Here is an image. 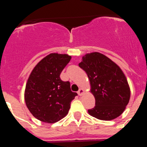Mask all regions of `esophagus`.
<instances>
[{"label": "esophagus", "mask_w": 147, "mask_h": 147, "mask_svg": "<svg viewBox=\"0 0 147 147\" xmlns=\"http://www.w3.org/2000/svg\"><path fill=\"white\" fill-rule=\"evenodd\" d=\"M84 91L83 89L80 88V89H79V90H78V92H77V93H78V95H79V96H82V95L84 94Z\"/></svg>", "instance_id": "34e87169"}]
</instances>
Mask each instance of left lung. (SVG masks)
I'll return each instance as SVG.
<instances>
[{
  "mask_svg": "<svg viewBox=\"0 0 147 147\" xmlns=\"http://www.w3.org/2000/svg\"><path fill=\"white\" fill-rule=\"evenodd\" d=\"M79 66L86 72L95 106L88 113L101 120L119 117L129 104L130 88L122 70L112 60L99 52L86 54Z\"/></svg>",
  "mask_w": 147,
  "mask_h": 147,
  "instance_id": "1",
  "label": "left lung"
}]
</instances>
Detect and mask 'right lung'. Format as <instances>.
<instances>
[{"instance_id":"1","label":"right lung","mask_w":147,"mask_h":147,"mask_svg":"<svg viewBox=\"0 0 147 147\" xmlns=\"http://www.w3.org/2000/svg\"><path fill=\"white\" fill-rule=\"evenodd\" d=\"M70 59L65 54H50L37 63L28 79L25 104L34 117L41 122L51 124L61 120L77 95L71 91L70 82L60 78Z\"/></svg>"}]
</instances>
